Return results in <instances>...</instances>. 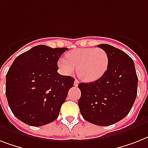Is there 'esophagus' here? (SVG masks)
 <instances>
[{
  "label": "esophagus",
  "mask_w": 148,
  "mask_h": 148,
  "mask_svg": "<svg viewBox=\"0 0 148 148\" xmlns=\"http://www.w3.org/2000/svg\"><path fill=\"white\" fill-rule=\"evenodd\" d=\"M79 83H80V82H79V81H77V80H75V81H74V86H77L79 84Z\"/></svg>",
  "instance_id": "34e87169"
}]
</instances>
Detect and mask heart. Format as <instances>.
Listing matches in <instances>:
<instances>
[{
    "instance_id": "heart-1",
    "label": "heart",
    "mask_w": 148,
    "mask_h": 148,
    "mask_svg": "<svg viewBox=\"0 0 148 148\" xmlns=\"http://www.w3.org/2000/svg\"><path fill=\"white\" fill-rule=\"evenodd\" d=\"M66 59L58 60V67L64 73L71 74L77 67V73L85 82L97 81L108 70L109 56L102 48H80L70 51Z\"/></svg>"
}]
</instances>
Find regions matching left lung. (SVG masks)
I'll use <instances>...</instances> for the list:
<instances>
[{
    "label": "left lung",
    "mask_w": 148,
    "mask_h": 148,
    "mask_svg": "<svg viewBox=\"0 0 148 148\" xmlns=\"http://www.w3.org/2000/svg\"><path fill=\"white\" fill-rule=\"evenodd\" d=\"M97 47L109 56L108 70L97 81L79 84L78 106L87 121L109 126L130 112L137 97L138 78L134 60L125 52L107 44Z\"/></svg>",
    "instance_id": "left-lung-1"
}]
</instances>
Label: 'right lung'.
<instances>
[{"instance_id":"right-lung-1","label":"right lung","mask_w":148,"mask_h":148,"mask_svg":"<svg viewBox=\"0 0 148 148\" xmlns=\"http://www.w3.org/2000/svg\"><path fill=\"white\" fill-rule=\"evenodd\" d=\"M67 47L38 45L15 58L6 75V97L17 119L39 127L58 118L74 78L58 72Z\"/></svg>"}]
</instances>
